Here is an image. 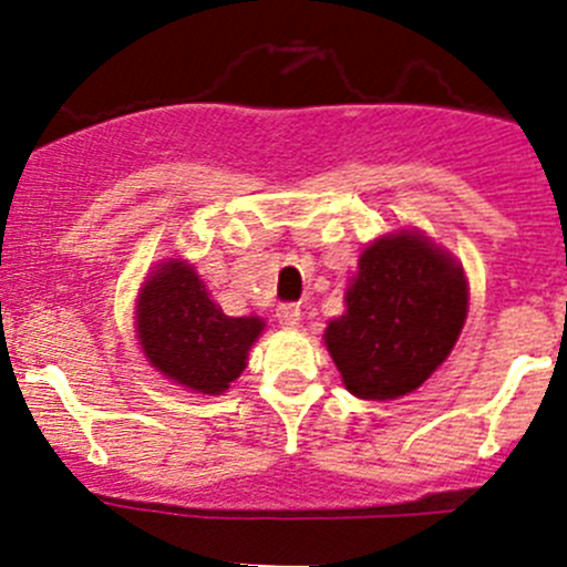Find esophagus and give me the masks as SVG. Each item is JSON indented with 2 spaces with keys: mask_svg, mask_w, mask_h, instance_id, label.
<instances>
[{
  "mask_svg": "<svg viewBox=\"0 0 567 567\" xmlns=\"http://www.w3.org/2000/svg\"><path fill=\"white\" fill-rule=\"evenodd\" d=\"M277 318H279V323H282L285 329L299 327V321H301V310H299V305H279Z\"/></svg>",
  "mask_w": 567,
  "mask_h": 567,
  "instance_id": "obj_1",
  "label": "esophagus"
}]
</instances>
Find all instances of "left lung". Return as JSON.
I'll list each match as a JSON object with an SVG mask.
<instances>
[{
    "mask_svg": "<svg viewBox=\"0 0 567 567\" xmlns=\"http://www.w3.org/2000/svg\"><path fill=\"white\" fill-rule=\"evenodd\" d=\"M468 316L465 271L421 233L365 246L346 290V312L327 323V349L349 393L388 401L421 388L446 362Z\"/></svg>",
    "mask_w": 567,
    "mask_h": 567,
    "instance_id": "left-lung-1",
    "label": "left lung"
}]
</instances>
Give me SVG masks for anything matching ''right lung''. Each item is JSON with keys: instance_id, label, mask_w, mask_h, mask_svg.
Returning a JSON list of instances; mask_svg holds the SVG:
<instances>
[{"instance_id": "obj_1", "label": "right lung", "mask_w": 567, "mask_h": 567, "mask_svg": "<svg viewBox=\"0 0 567 567\" xmlns=\"http://www.w3.org/2000/svg\"><path fill=\"white\" fill-rule=\"evenodd\" d=\"M262 329L257 316H227L179 257L161 262L137 293L135 332L146 360L194 393L221 395L244 373Z\"/></svg>"}]
</instances>
